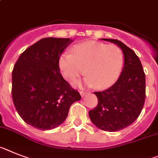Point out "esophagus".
<instances>
[{"mask_svg":"<svg viewBox=\"0 0 158 158\" xmlns=\"http://www.w3.org/2000/svg\"><path fill=\"white\" fill-rule=\"evenodd\" d=\"M79 93H80V95H81L82 97H83V96H85V95H87V91H80V92H79Z\"/></svg>","mask_w":158,"mask_h":158,"instance_id":"1","label":"esophagus"}]
</instances>
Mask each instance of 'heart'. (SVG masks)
Returning <instances> with one entry per match:
<instances>
[{
	"instance_id": "b5f03b06",
	"label": "heart",
	"mask_w": 158,
	"mask_h": 158,
	"mask_svg": "<svg viewBox=\"0 0 158 158\" xmlns=\"http://www.w3.org/2000/svg\"><path fill=\"white\" fill-rule=\"evenodd\" d=\"M59 65L63 77L69 82H75L85 71V84L106 89L119 79L124 67V54L114 45L86 42L75 45L71 54H61Z\"/></svg>"
}]
</instances>
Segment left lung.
<instances>
[{"label":"left lung","mask_w":158,"mask_h":158,"mask_svg":"<svg viewBox=\"0 0 158 158\" xmlns=\"http://www.w3.org/2000/svg\"><path fill=\"white\" fill-rule=\"evenodd\" d=\"M116 44L124 54V67L119 79L108 89L94 92L96 108L89 111L95 126L107 132H116L132 124L140 115L145 99V75L135 52L116 39L102 38Z\"/></svg>","instance_id":"1"}]
</instances>
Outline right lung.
Segmentation results:
<instances>
[{"label": "right lung", "instance_id": "right-lung-1", "mask_svg": "<svg viewBox=\"0 0 158 158\" xmlns=\"http://www.w3.org/2000/svg\"><path fill=\"white\" fill-rule=\"evenodd\" d=\"M73 42L46 38L28 47L12 73V97L24 121L40 130H50L65 121L71 104L81 96L63 78L59 60Z\"/></svg>", "mask_w": 158, "mask_h": 158}]
</instances>
